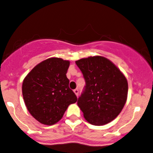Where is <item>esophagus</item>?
Segmentation results:
<instances>
[{
  "instance_id": "1",
  "label": "esophagus",
  "mask_w": 153,
  "mask_h": 153,
  "mask_svg": "<svg viewBox=\"0 0 153 153\" xmlns=\"http://www.w3.org/2000/svg\"><path fill=\"white\" fill-rule=\"evenodd\" d=\"M74 93H75V95H76V96L78 97V93H79V91H78V89H75V90H74Z\"/></svg>"
}]
</instances>
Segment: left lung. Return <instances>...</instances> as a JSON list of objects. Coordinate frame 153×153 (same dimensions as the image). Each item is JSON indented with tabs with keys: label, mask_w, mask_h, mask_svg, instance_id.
Wrapping results in <instances>:
<instances>
[{
	"label": "left lung",
	"mask_w": 153,
	"mask_h": 153,
	"mask_svg": "<svg viewBox=\"0 0 153 153\" xmlns=\"http://www.w3.org/2000/svg\"><path fill=\"white\" fill-rule=\"evenodd\" d=\"M75 63L85 81L77 102L85 118L94 125L112 122L127 100L128 85L125 75L110 60L100 56L81 59Z\"/></svg>",
	"instance_id": "obj_1"
}]
</instances>
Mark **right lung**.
I'll list each match as a JSON object with an SVG mask.
<instances>
[{"mask_svg": "<svg viewBox=\"0 0 153 153\" xmlns=\"http://www.w3.org/2000/svg\"><path fill=\"white\" fill-rule=\"evenodd\" d=\"M69 61L50 58L37 65L22 83V96L28 112L40 123L52 125L63 116L77 97L68 87Z\"/></svg>", "mask_w": 153, "mask_h": 153, "instance_id": "obj_1", "label": "right lung"}]
</instances>
